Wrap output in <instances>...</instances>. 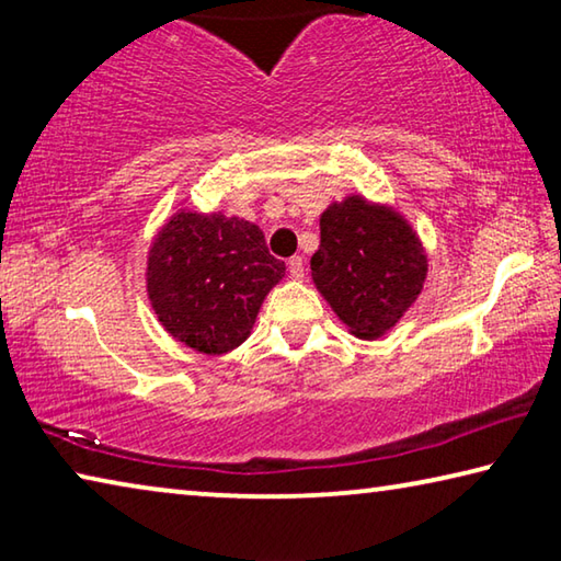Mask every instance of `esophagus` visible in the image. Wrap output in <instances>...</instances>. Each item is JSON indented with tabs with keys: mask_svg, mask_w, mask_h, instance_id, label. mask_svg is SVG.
Listing matches in <instances>:
<instances>
[{
	"mask_svg": "<svg viewBox=\"0 0 561 561\" xmlns=\"http://www.w3.org/2000/svg\"><path fill=\"white\" fill-rule=\"evenodd\" d=\"M287 267H289V274H291V279H304V260L301 257H291L289 262H287Z\"/></svg>",
	"mask_w": 561,
	"mask_h": 561,
	"instance_id": "1",
	"label": "esophagus"
}]
</instances>
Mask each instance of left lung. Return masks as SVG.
Listing matches in <instances>:
<instances>
[{"label":"left lung","instance_id":"left-lung-1","mask_svg":"<svg viewBox=\"0 0 561 561\" xmlns=\"http://www.w3.org/2000/svg\"><path fill=\"white\" fill-rule=\"evenodd\" d=\"M321 242L311 279L334 314L358 339L393 329L428 274L421 237L391 205L348 195L321 213Z\"/></svg>","mask_w":561,"mask_h":561}]
</instances>
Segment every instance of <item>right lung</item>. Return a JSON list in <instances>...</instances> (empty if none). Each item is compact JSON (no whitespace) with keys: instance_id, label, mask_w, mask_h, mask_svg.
Segmentation results:
<instances>
[{"instance_id":"right-lung-1","label":"right lung","mask_w":561,"mask_h":561,"mask_svg":"<svg viewBox=\"0 0 561 561\" xmlns=\"http://www.w3.org/2000/svg\"><path fill=\"white\" fill-rule=\"evenodd\" d=\"M284 262L264 232L242 217L178 210L148 250L150 307L170 336L207 356H222L252 334L254 319Z\"/></svg>"}]
</instances>
